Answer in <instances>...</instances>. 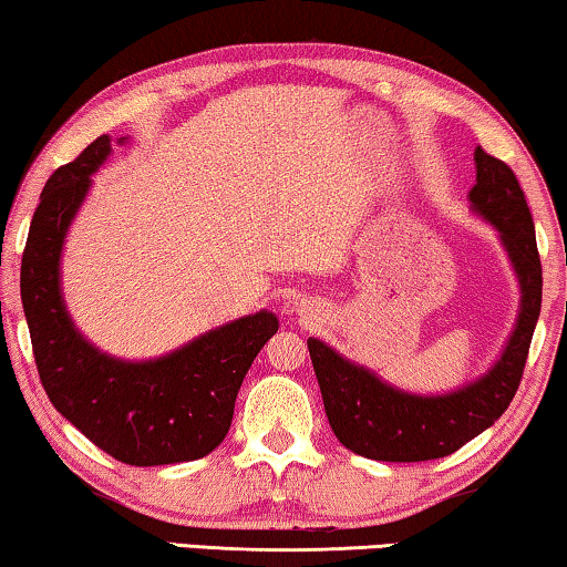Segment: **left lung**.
Masks as SVG:
<instances>
[{
	"instance_id": "left-lung-1",
	"label": "left lung",
	"mask_w": 567,
	"mask_h": 567,
	"mask_svg": "<svg viewBox=\"0 0 567 567\" xmlns=\"http://www.w3.org/2000/svg\"><path fill=\"white\" fill-rule=\"evenodd\" d=\"M473 159L476 185L471 188L468 200L481 218L496 226L517 272L522 290L517 326L488 374L437 396L396 390L374 371L346 361L331 346L308 338L331 430L341 445L364 458L392 463L445 458L492 427L519 390L543 306V265L537 255L535 224L512 167L481 147L473 152Z\"/></svg>"
}]
</instances>
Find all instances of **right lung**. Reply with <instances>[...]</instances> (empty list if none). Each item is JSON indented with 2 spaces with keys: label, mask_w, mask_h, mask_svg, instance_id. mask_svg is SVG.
Wrapping results in <instances>:
<instances>
[{
  "label": "right lung",
  "mask_w": 567,
  "mask_h": 567,
  "mask_svg": "<svg viewBox=\"0 0 567 567\" xmlns=\"http://www.w3.org/2000/svg\"><path fill=\"white\" fill-rule=\"evenodd\" d=\"M109 152L112 140L101 134L58 167L32 216L20 295L38 374L53 408L112 458L130 466L196 461L229 433L236 394L277 333V318L259 310L152 361H122L91 346L65 310L61 255L91 175Z\"/></svg>",
  "instance_id": "obj_1"
}]
</instances>
